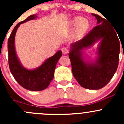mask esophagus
Segmentation results:
<instances>
[{"mask_svg":"<svg viewBox=\"0 0 124 124\" xmlns=\"http://www.w3.org/2000/svg\"><path fill=\"white\" fill-rule=\"evenodd\" d=\"M61 50H62V53H63V54H67V53H68V52H69V50H68V48H66V47H63V48H62Z\"/></svg>","mask_w":124,"mask_h":124,"instance_id":"34e87169","label":"esophagus"}]
</instances>
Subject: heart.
<instances>
[{
	"label": "heart",
	"mask_w": 124,
	"mask_h": 124,
	"mask_svg": "<svg viewBox=\"0 0 124 124\" xmlns=\"http://www.w3.org/2000/svg\"><path fill=\"white\" fill-rule=\"evenodd\" d=\"M72 24L75 26H78V31L80 33L85 32L89 27V23L87 20L83 19L82 17H77L72 20Z\"/></svg>",
	"instance_id": "1"
}]
</instances>
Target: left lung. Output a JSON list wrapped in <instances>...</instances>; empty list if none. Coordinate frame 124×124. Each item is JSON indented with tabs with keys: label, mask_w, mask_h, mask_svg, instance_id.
I'll list each match as a JSON object with an SVG mask.
<instances>
[{
	"label": "left lung",
	"mask_w": 124,
	"mask_h": 124,
	"mask_svg": "<svg viewBox=\"0 0 124 124\" xmlns=\"http://www.w3.org/2000/svg\"><path fill=\"white\" fill-rule=\"evenodd\" d=\"M98 25L80 41L71 44L68 55L72 72L80 85L88 89L104 87L115 74L119 62L120 44L117 34L107 20L92 14ZM100 41L97 56L93 61L87 60L84 50Z\"/></svg>",
	"instance_id": "1"
}]
</instances>
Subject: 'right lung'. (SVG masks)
I'll return each instance as SVG.
<instances>
[{
  "mask_svg": "<svg viewBox=\"0 0 124 124\" xmlns=\"http://www.w3.org/2000/svg\"><path fill=\"white\" fill-rule=\"evenodd\" d=\"M38 18L37 15H31L15 26L8 41V63L10 71L16 80L24 89L32 91H42L48 87L54 77L56 64L62 56L61 50L48 57L34 69H27L22 64L15 47V37L18 27L22 24Z\"/></svg>",
  "mask_w": 124,
  "mask_h": 124,
  "instance_id": "1",
  "label": "right lung"
}]
</instances>
